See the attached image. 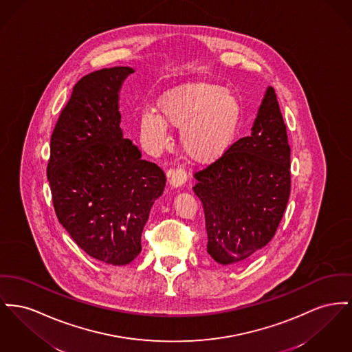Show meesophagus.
I'll list each match as a JSON object with an SVG mask.
<instances>
[{"instance_id":"obj_1","label":"esophagus","mask_w":352,"mask_h":352,"mask_svg":"<svg viewBox=\"0 0 352 352\" xmlns=\"http://www.w3.org/2000/svg\"><path fill=\"white\" fill-rule=\"evenodd\" d=\"M170 186L181 187L186 184V171L182 168H173L168 174Z\"/></svg>"}]
</instances>
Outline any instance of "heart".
<instances>
[{
	"instance_id": "b5f03b06",
	"label": "heart",
	"mask_w": 352,
	"mask_h": 352,
	"mask_svg": "<svg viewBox=\"0 0 352 352\" xmlns=\"http://www.w3.org/2000/svg\"><path fill=\"white\" fill-rule=\"evenodd\" d=\"M160 116L141 117V134L153 151L170 142L168 127L182 131L181 146L187 158L208 165L222 158L232 146L241 121L242 104L221 85L191 83L167 91L158 102Z\"/></svg>"
}]
</instances>
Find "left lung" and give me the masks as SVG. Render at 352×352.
<instances>
[{"mask_svg":"<svg viewBox=\"0 0 352 352\" xmlns=\"http://www.w3.org/2000/svg\"><path fill=\"white\" fill-rule=\"evenodd\" d=\"M205 211L207 252L239 266L272 239L289 197V146L275 90L266 89L251 134L195 173Z\"/></svg>","mask_w":352,"mask_h":352,"instance_id":"8db88e82","label":"left lung"}]
</instances>
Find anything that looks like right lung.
I'll use <instances>...</instances> for the list:
<instances>
[{
	"label": "right lung",
	"mask_w": 352,
	"mask_h": 352,
	"mask_svg": "<svg viewBox=\"0 0 352 352\" xmlns=\"http://www.w3.org/2000/svg\"><path fill=\"white\" fill-rule=\"evenodd\" d=\"M129 66L101 69L73 87L50 140L47 181L57 218L94 259L124 266L141 252L142 230L166 185L120 127Z\"/></svg>",
	"instance_id": "obj_1"
}]
</instances>
